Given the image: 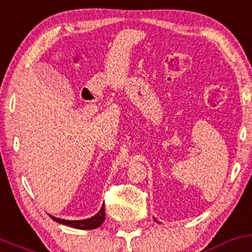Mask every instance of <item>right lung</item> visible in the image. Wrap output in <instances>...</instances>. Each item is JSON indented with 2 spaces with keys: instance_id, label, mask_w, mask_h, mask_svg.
<instances>
[{
  "instance_id": "add662e5",
  "label": "right lung",
  "mask_w": 252,
  "mask_h": 252,
  "mask_svg": "<svg viewBox=\"0 0 252 252\" xmlns=\"http://www.w3.org/2000/svg\"><path fill=\"white\" fill-rule=\"evenodd\" d=\"M54 221L56 222L66 224V226L73 227V228H78V229H94L97 228V227L101 226L103 223L104 219H105V212H104V205L101 208L98 213L96 215L93 216L90 219H86V220H79V221H69V220H63V219H59L55 218V216L49 215Z\"/></svg>"
}]
</instances>
